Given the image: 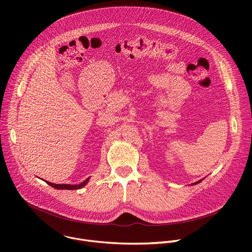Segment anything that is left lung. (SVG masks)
I'll list each match as a JSON object with an SVG mask.
<instances>
[{"mask_svg":"<svg viewBox=\"0 0 252 252\" xmlns=\"http://www.w3.org/2000/svg\"><path fill=\"white\" fill-rule=\"evenodd\" d=\"M200 182H201V181H200ZM198 183H199V182H197V183H195V184H198Z\"/></svg>","mask_w":252,"mask_h":252,"instance_id":"8db88e82","label":"left lung"}]
</instances>
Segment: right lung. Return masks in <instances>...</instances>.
<instances>
[{
    "instance_id": "right-lung-1",
    "label": "right lung",
    "mask_w": 252,
    "mask_h": 252,
    "mask_svg": "<svg viewBox=\"0 0 252 252\" xmlns=\"http://www.w3.org/2000/svg\"><path fill=\"white\" fill-rule=\"evenodd\" d=\"M89 177L86 179V181H84L82 184L80 185H76V186H70V185H55V184H52L50 182H46L49 186H51L52 188L56 189H69V190H73V189H80L82 188H84L88 182H89Z\"/></svg>"
}]
</instances>
